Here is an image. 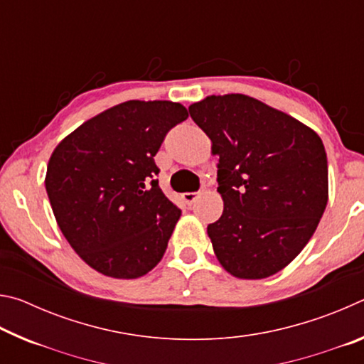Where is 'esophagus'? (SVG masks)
Masks as SVG:
<instances>
[{
    "mask_svg": "<svg viewBox=\"0 0 364 364\" xmlns=\"http://www.w3.org/2000/svg\"><path fill=\"white\" fill-rule=\"evenodd\" d=\"M202 193H204V189H202L200 193H184L181 197H183V200L186 202L188 205H191V204H193V202H194V200L197 199V197H199Z\"/></svg>",
    "mask_w": 364,
    "mask_h": 364,
    "instance_id": "obj_1",
    "label": "esophagus"
}]
</instances>
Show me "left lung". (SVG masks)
<instances>
[{
    "instance_id": "left-lung-1",
    "label": "left lung",
    "mask_w": 364,
    "mask_h": 364,
    "mask_svg": "<svg viewBox=\"0 0 364 364\" xmlns=\"http://www.w3.org/2000/svg\"><path fill=\"white\" fill-rule=\"evenodd\" d=\"M189 114L220 157L223 213L207 226L215 255L234 278H269L304 250L328 205L323 141L247 95L207 96Z\"/></svg>"
}]
</instances>
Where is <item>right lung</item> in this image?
<instances>
[{
    "mask_svg": "<svg viewBox=\"0 0 364 364\" xmlns=\"http://www.w3.org/2000/svg\"><path fill=\"white\" fill-rule=\"evenodd\" d=\"M186 119L180 102L127 101L82 123L53 151L49 204L67 242L97 273L136 279L162 260L181 210L159 188L154 156Z\"/></svg>",
    "mask_w": 364,
    "mask_h": 364,
    "instance_id": "obj_1",
    "label": "right lung"
}]
</instances>
